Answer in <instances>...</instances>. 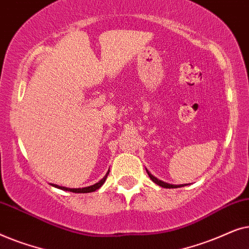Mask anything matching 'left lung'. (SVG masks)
Wrapping results in <instances>:
<instances>
[{
  "label": "left lung",
  "mask_w": 249,
  "mask_h": 249,
  "mask_svg": "<svg viewBox=\"0 0 249 249\" xmlns=\"http://www.w3.org/2000/svg\"><path fill=\"white\" fill-rule=\"evenodd\" d=\"M146 171H147L149 178L152 179V181H154V182L156 183V185H159V186H161V187H164V188H178V187L186 186V185H170V183H166V182H164V181H162V180H159L158 178H155V177L153 176L152 173L148 172L147 169H146Z\"/></svg>",
  "instance_id": "1"
}]
</instances>
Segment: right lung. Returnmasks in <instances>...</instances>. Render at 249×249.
I'll return each mask as SVG.
<instances>
[{
  "label": "right lung",
  "instance_id": "obj_1",
  "mask_svg": "<svg viewBox=\"0 0 249 249\" xmlns=\"http://www.w3.org/2000/svg\"><path fill=\"white\" fill-rule=\"evenodd\" d=\"M108 172H110V170L107 172V175L103 177V179H101L100 181L95 183V185H91L89 187H85V188H67V187H62V186H57V185H53V187H56V188L59 189H62V190H66V192H72V193H78V194H85V193H93L95 190H97L98 188H101L102 186H103V183L105 182V180L107 178V175Z\"/></svg>",
  "mask_w": 249,
  "mask_h": 249
}]
</instances>
